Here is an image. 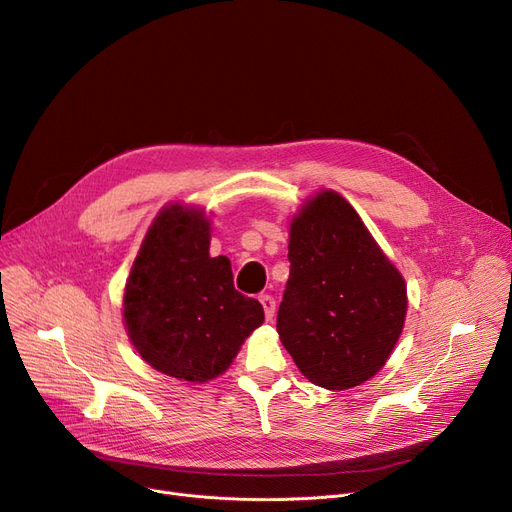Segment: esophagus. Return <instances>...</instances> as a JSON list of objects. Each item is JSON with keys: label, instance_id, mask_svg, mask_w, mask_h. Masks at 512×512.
<instances>
[{"label": "esophagus", "instance_id": "esophagus-1", "mask_svg": "<svg viewBox=\"0 0 512 512\" xmlns=\"http://www.w3.org/2000/svg\"><path fill=\"white\" fill-rule=\"evenodd\" d=\"M259 302L263 304L265 319H267V321L274 319V313H276V300H274V296H269V294H261V296H259Z\"/></svg>", "mask_w": 512, "mask_h": 512}]
</instances>
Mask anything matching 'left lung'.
I'll list each match as a JSON object with an SVG mask.
<instances>
[{"label": "left lung", "mask_w": 512, "mask_h": 512, "mask_svg": "<svg viewBox=\"0 0 512 512\" xmlns=\"http://www.w3.org/2000/svg\"><path fill=\"white\" fill-rule=\"evenodd\" d=\"M284 348L311 383L344 391L377 374L403 329L407 290L356 210L321 191L290 224Z\"/></svg>", "instance_id": "obj_1"}]
</instances>
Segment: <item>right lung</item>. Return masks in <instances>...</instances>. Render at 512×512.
<instances>
[{
  "instance_id": "1",
  "label": "right lung",
  "mask_w": 512,
  "mask_h": 512,
  "mask_svg": "<svg viewBox=\"0 0 512 512\" xmlns=\"http://www.w3.org/2000/svg\"><path fill=\"white\" fill-rule=\"evenodd\" d=\"M125 329L158 372L189 383L222 374L263 323L259 300L238 292L228 257H210V222L173 203L152 222L123 296Z\"/></svg>"
}]
</instances>
